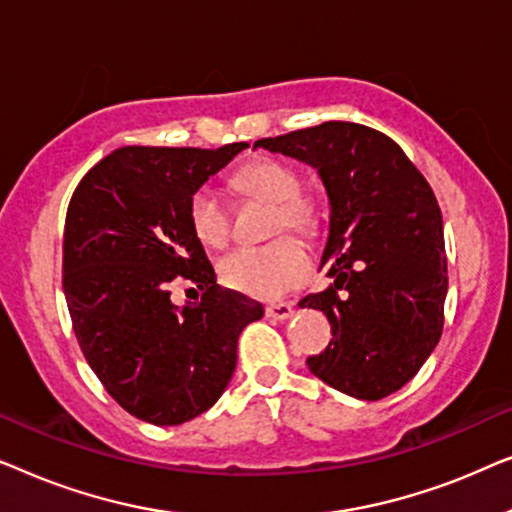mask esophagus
Instances as JSON below:
<instances>
[{
  "label": "esophagus",
  "mask_w": 512,
  "mask_h": 512,
  "mask_svg": "<svg viewBox=\"0 0 512 512\" xmlns=\"http://www.w3.org/2000/svg\"><path fill=\"white\" fill-rule=\"evenodd\" d=\"M265 314H268L270 319L284 321L293 314V305L291 303H270L268 307H265Z\"/></svg>",
  "instance_id": "34e87169"
}]
</instances>
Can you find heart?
Listing matches in <instances>:
<instances>
[{
	"mask_svg": "<svg viewBox=\"0 0 512 512\" xmlns=\"http://www.w3.org/2000/svg\"><path fill=\"white\" fill-rule=\"evenodd\" d=\"M237 191L272 202L270 233L296 230L312 235L321 226V207L314 195L298 191L300 181L291 165L277 158H256L233 174ZM188 226L195 240L209 249L226 247L230 212L209 186L195 188L188 198ZM312 272L310 251L298 237L282 235L258 247H237L221 258L219 277L228 289L244 296L272 300L303 284Z\"/></svg>",
	"mask_w": 512,
	"mask_h": 512,
	"instance_id": "b5f03b06",
	"label": "heart"
}]
</instances>
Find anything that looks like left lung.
I'll return each mask as SVG.
<instances>
[{
	"mask_svg": "<svg viewBox=\"0 0 512 512\" xmlns=\"http://www.w3.org/2000/svg\"><path fill=\"white\" fill-rule=\"evenodd\" d=\"M254 146L312 165L331 202L321 265L333 284L298 305L324 312L333 340L307 368L361 401L394 394L445 324L443 214L429 181L394 139L359 123L326 121Z\"/></svg>",
	"mask_w": 512,
	"mask_h": 512,
	"instance_id": "8db88e82",
	"label": "left lung"
}]
</instances>
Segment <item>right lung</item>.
Wrapping results in <instances>:
<instances>
[{"mask_svg":"<svg viewBox=\"0 0 512 512\" xmlns=\"http://www.w3.org/2000/svg\"><path fill=\"white\" fill-rule=\"evenodd\" d=\"M247 142L221 149L123 146L90 167L69 200L62 289L79 347L109 396L156 426L191 422L233 377L242 328L263 305L216 284L188 226V198ZM203 291L179 311L174 278Z\"/></svg>","mask_w":512,"mask_h":512,"instance_id":"obj_1","label":"right lung"}]
</instances>
